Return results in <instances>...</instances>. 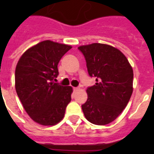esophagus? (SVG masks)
Masks as SVG:
<instances>
[{"label": "esophagus", "instance_id": "obj_1", "mask_svg": "<svg viewBox=\"0 0 154 154\" xmlns=\"http://www.w3.org/2000/svg\"><path fill=\"white\" fill-rule=\"evenodd\" d=\"M78 89H79L78 87H73V90H74V91H77V90H78Z\"/></svg>", "mask_w": 154, "mask_h": 154}]
</instances>
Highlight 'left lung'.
I'll return each instance as SVG.
<instances>
[{"mask_svg":"<svg viewBox=\"0 0 154 154\" xmlns=\"http://www.w3.org/2000/svg\"><path fill=\"white\" fill-rule=\"evenodd\" d=\"M90 77L97 83L88 87L82 105L89 122L104 125L113 122L126 107L133 93L134 72L125 56L114 47L94 43L78 47Z\"/></svg>","mask_w":154,"mask_h":154,"instance_id":"1","label":"left lung"}]
</instances>
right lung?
I'll return each instance as SVG.
<instances>
[{
  "mask_svg": "<svg viewBox=\"0 0 154 154\" xmlns=\"http://www.w3.org/2000/svg\"><path fill=\"white\" fill-rule=\"evenodd\" d=\"M72 47L44 41L23 53L15 70V88L29 116L43 125H54L65 116L72 89L54 83L57 65Z\"/></svg>",
  "mask_w": 154,
  "mask_h": 154,
  "instance_id": "add662e5",
  "label": "right lung"
}]
</instances>
